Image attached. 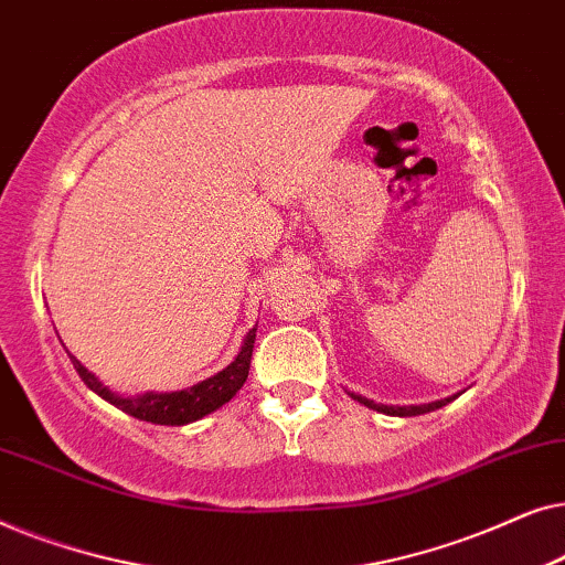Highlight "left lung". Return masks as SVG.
Returning a JSON list of instances; mask_svg holds the SVG:
<instances>
[{"label": "left lung", "instance_id": "8db88e82", "mask_svg": "<svg viewBox=\"0 0 565 565\" xmlns=\"http://www.w3.org/2000/svg\"><path fill=\"white\" fill-rule=\"evenodd\" d=\"M347 393H350V391H347ZM350 396L354 401H360L362 406L373 408V412H381V414H388V416H419V414H429V412H435V408L447 406L450 401L458 398L460 393H455V396H450V398H439V401H431V404H419V406H385V404H375V401L360 396V393H350Z\"/></svg>", "mask_w": 565, "mask_h": 565}]
</instances>
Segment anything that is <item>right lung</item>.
I'll list each match as a JSON object with an SVG mask.
<instances>
[{
  "label": "right lung",
  "instance_id": "add662e5",
  "mask_svg": "<svg viewBox=\"0 0 565 565\" xmlns=\"http://www.w3.org/2000/svg\"><path fill=\"white\" fill-rule=\"evenodd\" d=\"M254 339H257V327L246 331L242 350H238L236 358L231 360L226 367L218 370V373L211 377H205V381L190 385V388L172 393L146 391L138 393V396H122V393L107 388V385L99 381L95 373H89L74 354H68V358H72L74 370L79 373L84 385H87L89 391H95L99 398H105L107 404L118 406L120 412L136 416V419L141 422L164 424V427H182V424L198 422L203 419V416L213 414L215 408L228 404V401L236 396L238 388L246 383V375H249Z\"/></svg>",
  "mask_w": 565,
  "mask_h": 565
}]
</instances>
